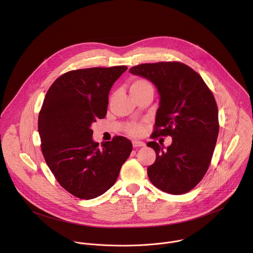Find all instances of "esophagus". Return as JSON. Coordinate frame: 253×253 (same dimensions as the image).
Masks as SVG:
<instances>
[{"mask_svg":"<svg viewBox=\"0 0 253 253\" xmlns=\"http://www.w3.org/2000/svg\"><path fill=\"white\" fill-rule=\"evenodd\" d=\"M132 144H133V147H134V148L145 146V143L142 142V141H137V140H133V141H132Z\"/></svg>","mask_w":253,"mask_h":253,"instance_id":"obj_1","label":"esophagus"}]
</instances>
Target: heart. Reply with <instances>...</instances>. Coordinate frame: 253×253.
Instances as JSON below:
<instances>
[{
	"label": "heart",
	"instance_id": "1",
	"mask_svg": "<svg viewBox=\"0 0 253 253\" xmlns=\"http://www.w3.org/2000/svg\"><path fill=\"white\" fill-rule=\"evenodd\" d=\"M142 90H153V88H152V85L145 79L135 80L130 86L131 93L142 91ZM128 132L134 136L139 135L142 132V126L141 125H133L128 129Z\"/></svg>",
	"mask_w": 253,
	"mask_h": 253
}]
</instances>
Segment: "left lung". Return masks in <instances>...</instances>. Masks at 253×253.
Masks as SVG:
<instances>
[{
	"instance_id": "obj_1",
	"label": "left lung",
	"mask_w": 253,
	"mask_h": 253,
	"mask_svg": "<svg viewBox=\"0 0 253 253\" xmlns=\"http://www.w3.org/2000/svg\"><path fill=\"white\" fill-rule=\"evenodd\" d=\"M129 72L154 84L160 96L151 137H172L167 148L155 141L147 143L156 153L147 168L150 181L164 192L184 194L201 181L214 152L219 124L213 94L183 63L141 64Z\"/></svg>"
}]
</instances>
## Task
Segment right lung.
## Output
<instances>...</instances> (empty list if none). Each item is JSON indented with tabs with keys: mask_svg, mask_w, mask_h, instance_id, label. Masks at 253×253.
Returning <instances> with one entry per match:
<instances>
[{
	"mask_svg": "<svg viewBox=\"0 0 253 253\" xmlns=\"http://www.w3.org/2000/svg\"><path fill=\"white\" fill-rule=\"evenodd\" d=\"M126 66L70 71L48 90L38 119L41 147L47 165L68 192L93 199L110 189L132 143L116 136L93 140L92 123L106 116L108 97Z\"/></svg>",
	"mask_w": 253,
	"mask_h": 253,
	"instance_id": "add662e5",
	"label": "right lung"
}]
</instances>
